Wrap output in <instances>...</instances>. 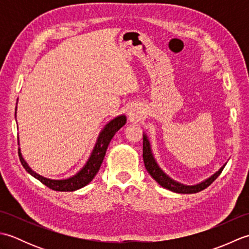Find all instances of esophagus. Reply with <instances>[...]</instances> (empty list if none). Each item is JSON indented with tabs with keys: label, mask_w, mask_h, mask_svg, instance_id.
<instances>
[{
	"label": "esophagus",
	"mask_w": 249,
	"mask_h": 249,
	"mask_svg": "<svg viewBox=\"0 0 249 249\" xmlns=\"http://www.w3.org/2000/svg\"><path fill=\"white\" fill-rule=\"evenodd\" d=\"M139 114H140V111H139V109L137 108V107L129 108V110H128V116H129L130 120L137 119L139 116Z\"/></svg>",
	"instance_id": "1"
}]
</instances>
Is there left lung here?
<instances>
[{
	"mask_svg": "<svg viewBox=\"0 0 249 249\" xmlns=\"http://www.w3.org/2000/svg\"><path fill=\"white\" fill-rule=\"evenodd\" d=\"M142 156H143L144 166L146 168L147 172L150 173V176L163 188H167L169 190H171V192L178 193V194H196L205 189L206 187H209L210 185L219 177V174L224 170V168L226 166L225 163V165L221 167L217 172L214 173L212 177L206 178L205 181L201 182L197 185H184L178 182H176L171 178H169L167 174L160 168V166L157 165L155 158L152 154L150 141L145 135H143V155Z\"/></svg>",
	"mask_w": 249,
	"mask_h": 249,
	"instance_id": "left-lung-1",
	"label": "left lung"
}]
</instances>
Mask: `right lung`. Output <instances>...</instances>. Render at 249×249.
<instances>
[{
	"label": "right lung",
	"instance_id": "right-lung-1",
	"mask_svg": "<svg viewBox=\"0 0 249 249\" xmlns=\"http://www.w3.org/2000/svg\"><path fill=\"white\" fill-rule=\"evenodd\" d=\"M16 110H17V108H16ZM125 123H126L125 115H120L118 118L110 121L109 123L105 126L104 129L100 131L98 139L96 141V144H95L92 154L89 156L86 165H84V167L77 174H75V176L70 178L51 179V178H47L39 176V174L34 172L29 167L28 163H26V161L23 160L22 155H21L20 149H19L18 153H19L20 161L22 163L23 168L31 174L32 177H34L35 178L38 179V181H40L50 189L56 190V192H73V190H77L79 188H82L86 186V185H88L89 182H91L94 178V177L96 176L100 166H102V162L106 155V151L108 149V145L110 143L111 139L113 138V136L115 135L116 131H118L121 127H123Z\"/></svg>",
	"mask_w": 249,
	"mask_h": 249
}]
</instances>
